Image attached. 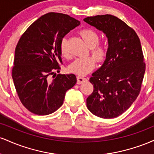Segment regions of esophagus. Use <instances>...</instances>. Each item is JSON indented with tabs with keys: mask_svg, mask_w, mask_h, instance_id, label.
Instances as JSON below:
<instances>
[{
	"mask_svg": "<svg viewBox=\"0 0 154 154\" xmlns=\"http://www.w3.org/2000/svg\"><path fill=\"white\" fill-rule=\"evenodd\" d=\"M77 84H78V85L82 84V83L87 82V81H88V79L85 78V77H82V76H77Z\"/></svg>",
	"mask_w": 154,
	"mask_h": 154,
	"instance_id": "34e87169",
	"label": "esophagus"
}]
</instances>
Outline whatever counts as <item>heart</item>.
I'll use <instances>...</instances> for the list:
<instances>
[{"label": "heart", "mask_w": 154, "mask_h": 154, "mask_svg": "<svg viewBox=\"0 0 154 154\" xmlns=\"http://www.w3.org/2000/svg\"><path fill=\"white\" fill-rule=\"evenodd\" d=\"M88 46L90 48L93 56H88L84 58H77L69 66V70L72 73L78 75H87L91 72L96 66L97 60L103 61L107 54L108 45L106 40H98V35L96 32L89 28L83 29L79 32ZM60 50L63 56L69 55V51L66 47V39L63 38L60 44Z\"/></svg>", "instance_id": "obj_1"}]
</instances>
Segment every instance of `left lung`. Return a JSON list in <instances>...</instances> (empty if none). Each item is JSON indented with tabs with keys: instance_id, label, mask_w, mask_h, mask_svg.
<instances>
[{
	"instance_id": "obj_1",
	"label": "left lung",
	"mask_w": 154,
	"mask_h": 154,
	"mask_svg": "<svg viewBox=\"0 0 154 154\" xmlns=\"http://www.w3.org/2000/svg\"><path fill=\"white\" fill-rule=\"evenodd\" d=\"M84 21L103 32L109 43L103 65L90 78L93 91L86 100L87 107L98 117H117L140 91L146 71L140 41L132 28L113 15L89 17Z\"/></svg>"
}]
</instances>
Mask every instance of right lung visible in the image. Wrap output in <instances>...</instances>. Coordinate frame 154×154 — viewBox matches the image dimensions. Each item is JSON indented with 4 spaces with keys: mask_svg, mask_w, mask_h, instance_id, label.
<instances>
[{
    "mask_svg": "<svg viewBox=\"0 0 154 154\" xmlns=\"http://www.w3.org/2000/svg\"><path fill=\"white\" fill-rule=\"evenodd\" d=\"M80 24L69 15L51 12L33 22L15 49L12 78L24 106L38 115H48L61 106L66 92L77 82L73 74L59 72L60 44L63 37Z\"/></svg>",
    "mask_w": 154,
    "mask_h": 154,
    "instance_id": "obj_1",
    "label": "right lung"
}]
</instances>
